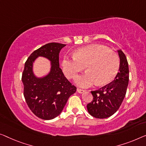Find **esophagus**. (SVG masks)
<instances>
[{"label":"esophagus","mask_w":146,"mask_h":146,"mask_svg":"<svg viewBox=\"0 0 146 146\" xmlns=\"http://www.w3.org/2000/svg\"><path fill=\"white\" fill-rule=\"evenodd\" d=\"M77 92L79 93H80V94H82V93H84L85 92V90H82V89H80V88H77Z\"/></svg>","instance_id":"1"}]
</instances>
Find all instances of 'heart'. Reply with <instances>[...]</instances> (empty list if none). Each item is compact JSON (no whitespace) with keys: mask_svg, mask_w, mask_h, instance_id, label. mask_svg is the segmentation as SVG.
Segmentation results:
<instances>
[{"mask_svg":"<svg viewBox=\"0 0 146 146\" xmlns=\"http://www.w3.org/2000/svg\"><path fill=\"white\" fill-rule=\"evenodd\" d=\"M119 66L117 54L99 44L79 48L72 57L65 56L62 61L63 72L69 79H74L86 67V72L75 80L77 85L84 88L92 86L96 82L100 86L111 82L118 73Z\"/></svg>","mask_w":146,"mask_h":146,"instance_id":"b5f03b06","label":"heart"}]
</instances>
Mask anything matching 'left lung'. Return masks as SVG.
I'll return each instance as SVG.
<instances>
[{
    "label": "left lung",
    "mask_w": 146,
    "mask_h": 146,
    "mask_svg": "<svg viewBox=\"0 0 146 146\" xmlns=\"http://www.w3.org/2000/svg\"><path fill=\"white\" fill-rule=\"evenodd\" d=\"M118 54L120 66L115 79L98 90L91 91L93 100L86 107L89 113L95 118L111 116L119 110L125 97L129 80V64L123 51L119 50Z\"/></svg>",
    "instance_id": "left-lung-1"
}]
</instances>
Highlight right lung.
I'll return each mask as SVG.
<instances>
[{
  "label": "right lung",
  "mask_w": 146,
  "mask_h": 146,
  "mask_svg": "<svg viewBox=\"0 0 146 146\" xmlns=\"http://www.w3.org/2000/svg\"><path fill=\"white\" fill-rule=\"evenodd\" d=\"M65 46L57 42L48 43L33 52L25 63L21 80L26 103L36 117L44 120L58 116L70 96L77 90L60 67L59 54ZM39 56L51 62V71L40 78H36L32 71L33 62Z\"/></svg>",
  "instance_id": "obj_1"
}]
</instances>
